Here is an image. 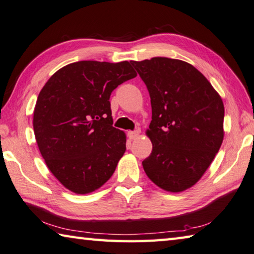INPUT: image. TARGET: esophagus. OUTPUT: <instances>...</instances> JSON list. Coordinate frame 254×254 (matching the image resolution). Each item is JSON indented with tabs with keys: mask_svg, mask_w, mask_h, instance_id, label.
<instances>
[{
	"mask_svg": "<svg viewBox=\"0 0 254 254\" xmlns=\"http://www.w3.org/2000/svg\"><path fill=\"white\" fill-rule=\"evenodd\" d=\"M139 135H140V130L127 132V136L130 140H134V139H136V137H139Z\"/></svg>",
	"mask_w": 254,
	"mask_h": 254,
	"instance_id": "1",
	"label": "esophagus"
}]
</instances>
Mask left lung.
I'll use <instances>...</instances> for the list:
<instances>
[{
  "mask_svg": "<svg viewBox=\"0 0 254 254\" xmlns=\"http://www.w3.org/2000/svg\"><path fill=\"white\" fill-rule=\"evenodd\" d=\"M131 63L151 98L146 135L152 152L142 162L143 169L155 186L182 192L202 178L222 144V99L188 62L152 58Z\"/></svg>",
  "mask_w": 254,
  "mask_h": 254,
  "instance_id": "8db88e82",
  "label": "left lung"
}]
</instances>
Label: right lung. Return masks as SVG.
Segmentation results:
<instances>
[{
	"instance_id": "right-lung-1",
	"label": "right lung",
	"mask_w": 254,
	"mask_h": 254,
	"mask_svg": "<svg viewBox=\"0 0 254 254\" xmlns=\"http://www.w3.org/2000/svg\"><path fill=\"white\" fill-rule=\"evenodd\" d=\"M135 76L127 61H79L60 68L41 90L33 114L36 143L67 190L86 194L112 177L127 135L112 127L110 95Z\"/></svg>"
}]
</instances>
